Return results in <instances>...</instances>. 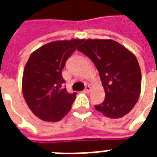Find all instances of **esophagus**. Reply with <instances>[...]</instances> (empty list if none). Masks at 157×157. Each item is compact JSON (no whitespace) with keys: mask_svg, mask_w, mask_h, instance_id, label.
<instances>
[{"mask_svg":"<svg viewBox=\"0 0 157 157\" xmlns=\"http://www.w3.org/2000/svg\"><path fill=\"white\" fill-rule=\"evenodd\" d=\"M90 91H91V86H86L83 92H86V93H88V92H90Z\"/></svg>","mask_w":157,"mask_h":157,"instance_id":"34e87169","label":"esophagus"}]
</instances>
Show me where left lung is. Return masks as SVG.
Wrapping results in <instances>:
<instances>
[{"label":"left lung","mask_w":157,"mask_h":157,"mask_svg":"<svg viewBox=\"0 0 157 157\" xmlns=\"http://www.w3.org/2000/svg\"><path fill=\"white\" fill-rule=\"evenodd\" d=\"M79 51L92 59L105 92L104 102L97 111L110 118L130 112L141 91V71L135 55L112 39H86Z\"/></svg>","instance_id":"obj_1"}]
</instances>
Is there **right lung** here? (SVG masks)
<instances>
[{"mask_svg": "<svg viewBox=\"0 0 157 157\" xmlns=\"http://www.w3.org/2000/svg\"><path fill=\"white\" fill-rule=\"evenodd\" d=\"M83 39L55 41L30 55L22 75L23 98L30 110L46 122H58L71 109L76 93L62 87V70Z\"/></svg>", "mask_w": 157, "mask_h": 157, "instance_id": "obj_1", "label": "right lung"}]
</instances>
